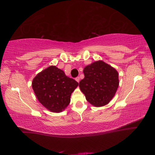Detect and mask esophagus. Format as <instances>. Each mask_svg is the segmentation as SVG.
I'll return each instance as SVG.
<instances>
[{"label": "esophagus", "mask_w": 155, "mask_h": 155, "mask_svg": "<svg viewBox=\"0 0 155 155\" xmlns=\"http://www.w3.org/2000/svg\"><path fill=\"white\" fill-rule=\"evenodd\" d=\"M76 81H77V82H79V81H80V78H79V77H77V78H76Z\"/></svg>", "instance_id": "obj_1"}]
</instances>
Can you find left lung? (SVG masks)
Listing matches in <instances>:
<instances>
[{
	"instance_id": "8db88e82",
	"label": "left lung",
	"mask_w": 155,
	"mask_h": 155,
	"mask_svg": "<svg viewBox=\"0 0 155 155\" xmlns=\"http://www.w3.org/2000/svg\"><path fill=\"white\" fill-rule=\"evenodd\" d=\"M85 75L79 83L86 100L95 107L109 104L119 86L116 70L103 61H97L84 68Z\"/></svg>"
}]
</instances>
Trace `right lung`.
<instances>
[{"mask_svg": "<svg viewBox=\"0 0 155 155\" xmlns=\"http://www.w3.org/2000/svg\"><path fill=\"white\" fill-rule=\"evenodd\" d=\"M78 83L70 78L55 66H50L39 73L32 81L37 100L53 112H60L70 102V96Z\"/></svg>", "mask_w": 155, "mask_h": 155, "instance_id": "1", "label": "right lung"}]
</instances>
